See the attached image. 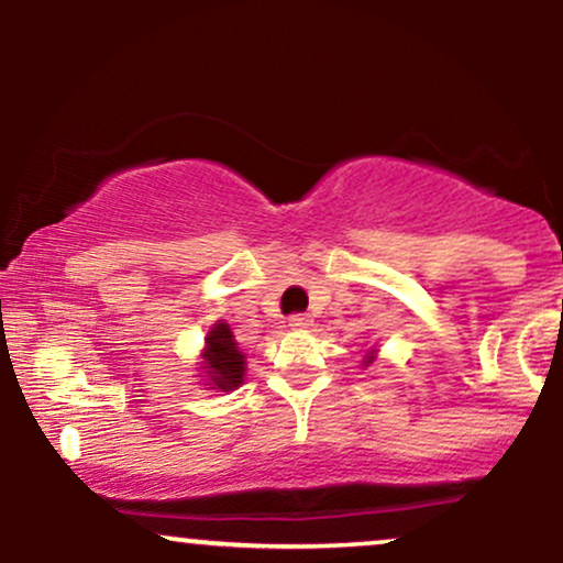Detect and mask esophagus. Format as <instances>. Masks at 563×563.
I'll return each instance as SVG.
<instances>
[{"label":"esophagus","instance_id":"esophagus-1","mask_svg":"<svg viewBox=\"0 0 563 563\" xmlns=\"http://www.w3.org/2000/svg\"><path fill=\"white\" fill-rule=\"evenodd\" d=\"M288 325L294 328V331H303V328L312 325V318H309V314H290Z\"/></svg>","mask_w":563,"mask_h":563}]
</instances>
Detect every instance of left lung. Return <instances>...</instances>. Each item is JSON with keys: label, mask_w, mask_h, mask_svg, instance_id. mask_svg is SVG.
Segmentation results:
<instances>
[{"label": "left lung", "mask_w": 563, "mask_h": 563, "mask_svg": "<svg viewBox=\"0 0 563 563\" xmlns=\"http://www.w3.org/2000/svg\"><path fill=\"white\" fill-rule=\"evenodd\" d=\"M373 360H376V352H367V354H365V360H363V363H365V365H371V363H373Z\"/></svg>", "instance_id": "1"}]
</instances>
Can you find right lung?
Instances as JSON below:
<instances>
[{
    "label": "right lung",
    "instance_id": "right-lung-1",
    "mask_svg": "<svg viewBox=\"0 0 563 563\" xmlns=\"http://www.w3.org/2000/svg\"><path fill=\"white\" fill-rule=\"evenodd\" d=\"M203 371L209 373V389H222L232 391L235 386L243 384L245 376V357L235 344V335H232L228 322L219 320L206 335V349H203Z\"/></svg>",
    "mask_w": 563,
    "mask_h": 563
}]
</instances>
